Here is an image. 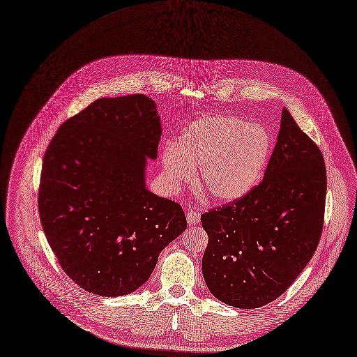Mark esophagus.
Listing matches in <instances>:
<instances>
[{"instance_id": "esophagus-1", "label": "esophagus", "mask_w": 357, "mask_h": 357, "mask_svg": "<svg viewBox=\"0 0 357 357\" xmlns=\"http://www.w3.org/2000/svg\"><path fill=\"white\" fill-rule=\"evenodd\" d=\"M199 219H201V216H199L198 212H195V211H192V209L187 212V222H188L190 226L197 225V223L199 222Z\"/></svg>"}]
</instances>
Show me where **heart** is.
I'll return each mask as SVG.
<instances>
[{
    "label": "heart",
    "instance_id": "1",
    "mask_svg": "<svg viewBox=\"0 0 357 357\" xmlns=\"http://www.w3.org/2000/svg\"><path fill=\"white\" fill-rule=\"evenodd\" d=\"M270 155L271 137L263 126L219 115L190 123L176 146L163 149L162 166L174 185L190 183L199 167L201 191L212 202L229 204L261 180Z\"/></svg>",
    "mask_w": 357,
    "mask_h": 357
}]
</instances>
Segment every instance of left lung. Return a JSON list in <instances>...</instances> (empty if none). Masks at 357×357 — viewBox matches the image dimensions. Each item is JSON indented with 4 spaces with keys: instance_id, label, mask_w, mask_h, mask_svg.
<instances>
[{
    "instance_id": "8db88e82",
    "label": "left lung",
    "mask_w": 357,
    "mask_h": 357,
    "mask_svg": "<svg viewBox=\"0 0 357 357\" xmlns=\"http://www.w3.org/2000/svg\"><path fill=\"white\" fill-rule=\"evenodd\" d=\"M327 176L317 144L284 108L263 180L201 216L209 242L202 273L223 303L256 309L281 296L317 249Z\"/></svg>"
}]
</instances>
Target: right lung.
Instances as JSON below:
<instances>
[{
    "instance_id": "1",
    "label": "right lung",
    "mask_w": 357,
    "mask_h": 357,
    "mask_svg": "<svg viewBox=\"0 0 357 357\" xmlns=\"http://www.w3.org/2000/svg\"><path fill=\"white\" fill-rule=\"evenodd\" d=\"M160 134L151 98H100L62 123L45 151L41 226L63 271L87 292H134L187 229L183 208L145 187Z\"/></svg>"
}]
</instances>
